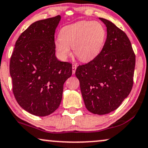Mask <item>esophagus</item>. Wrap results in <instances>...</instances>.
<instances>
[{
  "label": "esophagus",
  "instance_id": "34e87169",
  "mask_svg": "<svg viewBox=\"0 0 148 148\" xmlns=\"http://www.w3.org/2000/svg\"><path fill=\"white\" fill-rule=\"evenodd\" d=\"M76 69H77V64H73V65H72V72H73V74H74L75 73Z\"/></svg>",
  "mask_w": 148,
  "mask_h": 148
}]
</instances>
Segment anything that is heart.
<instances>
[{
    "instance_id": "obj_1",
    "label": "heart",
    "mask_w": 148,
    "mask_h": 148,
    "mask_svg": "<svg viewBox=\"0 0 148 148\" xmlns=\"http://www.w3.org/2000/svg\"><path fill=\"white\" fill-rule=\"evenodd\" d=\"M106 32L99 22L80 21L66 25L60 30L58 39L54 42L55 49L62 60L70 56L72 47L75 56L81 61L94 59L104 45Z\"/></svg>"
}]
</instances>
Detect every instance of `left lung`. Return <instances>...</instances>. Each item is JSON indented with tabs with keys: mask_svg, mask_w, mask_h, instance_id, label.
I'll return each instance as SVG.
<instances>
[{
	"mask_svg": "<svg viewBox=\"0 0 148 148\" xmlns=\"http://www.w3.org/2000/svg\"><path fill=\"white\" fill-rule=\"evenodd\" d=\"M107 38L93 60L75 71L86 108L93 114H106L118 108L134 83L135 54L125 33L104 18Z\"/></svg>",
	"mask_w": 148,
	"mask_h": 148,
	"instance_id": "obj_1",
	"label": "left lung"
}]
</instances>
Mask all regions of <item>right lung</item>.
<instances>
[{
    "instance_id": "add662e5",
    "label": "right lung",
    "mask_w": 148,
    "mask_h": 148,
    "mask_svg": "<svg viewBox=\"0 0 148 148\" xmlns=\"http://www.w3.org/2000/svg\"><path fill=\"white\" fill-rule=\"evenodd\" d=\"M60 15L31 25L16 42L10 58L12 90L18 103L36 116L57 110L63 86L72 75V64L55 56V32Z\"/></svg>"
}]
</instances>
